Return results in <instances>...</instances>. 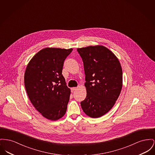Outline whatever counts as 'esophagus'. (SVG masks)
<instances>
[{"instance_id": "1", "label": "esophagus", "mask_w": 155, "mask_h": 155, "mask_svg": "<svg viewBox=\"0 0 155 155\" xmlns=\"http://www.w3.org/2000/svg\"><path fill=\"white\" fill-rule=\"evenodd\" d=\"M77 88H78L77 87H73V88H71V91H72V92H74V91L77 90Z\"/></svg>"}]
</instances>
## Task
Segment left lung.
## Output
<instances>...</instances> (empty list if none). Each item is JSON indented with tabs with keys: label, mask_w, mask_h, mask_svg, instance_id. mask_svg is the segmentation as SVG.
Here are the masks:
<instances>
[{
	"label": "left lung",
	"mask_w": 155,
	"mask_h": 155,
	"mask_svg": "<svg viewBox=\"0 0 155 155\" xmlns=\"http://www.w3.org/2000/svg\"><path fill=\"white\" fill-rule=\"evenodd\" d=\"M85 74L87 97L81 102L88 117L99 118L109 111L122 87V70L118 58L106 47L90 46L77 48Z\"/></svg>",
	"instance_id": "1"
}]
</instances>
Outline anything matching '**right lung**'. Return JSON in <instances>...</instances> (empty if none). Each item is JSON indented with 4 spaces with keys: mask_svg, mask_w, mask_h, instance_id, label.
I'll return each instance as SVG.
<instances>
[{
    "mask_svg": "<svg viewBox=\"0 0 155 155\" xmlns=\"http://www.w3.org/2000/svg\"><path fill=\"white\" fill-rule=\"evenodd\" d=\"M73 48L47 47L28 63L25 85L29 100L45 118L56 120L66 112L71 90L62 75L66 57Z\"/></svg>",
    "mask_w": 155,
    "mask_h": 155,
    "instance_id": "1",
    "label": "right lung"
}]
</instances>
